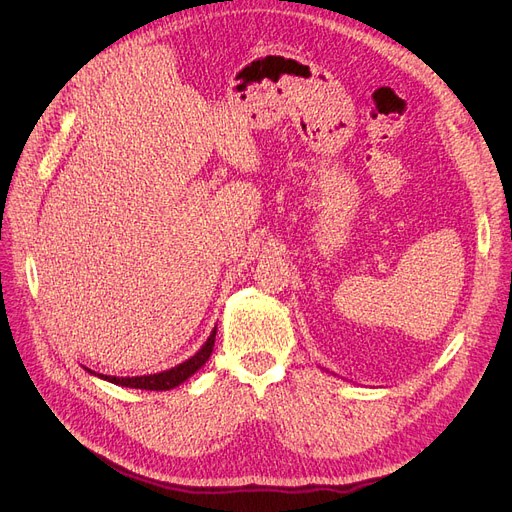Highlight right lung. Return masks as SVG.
<instances>
[{
    "mask_svg": "<svg viewBox=\"0 0 512 512\" xmlns=\"http://www.w3.org/2000/svg\"><path fill=\"white\" fill-rule=\"evenodd\" d=\"M215 332H218V326L213 328V332L209 334V338L205 340V344L199 348V351L191 357L186 359L184 363L166 369V371H159V373H151V375H134V378H116V375H103V373H95L91 369H87L89 373L97 375V378L105 380V382H112L116 386H124V388H139V390H172L176 386H180L182 382H186L191 378L193 373H197L211 357L213 353V344H215Z\"/></svg>",
    "mask_w": 512,
    "mask_h": 512,
    "instance_id": "add662e5",
    "label": "right lung"
}]
</instances>
